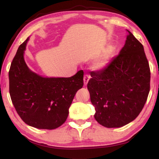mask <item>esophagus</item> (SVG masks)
Instances as JSON below:
<instances>
[{"instance_id": "1", "label": "esophagus", "mask_w": 159, "mask_h": 159, "mask_svg": "<svg viewBox=\"0 0 159 159\" xmlns=\"http://www.w3.org/2000/svg\"><path fill=\"white\" fill-rule=\"evenodd\" d=\"M90 76L89 74H85L84 76V78H83V81H84V85H87L88 81H89L90 80Z\"/></svg>"}]
</instances>
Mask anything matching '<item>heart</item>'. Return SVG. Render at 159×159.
I'll list each match as a JSON object with an SVG mask.
<instances>
[{
	"instance_id": "obj_1",
	"label": "heart",
	"mask_w": 159,
	"mask_h": 159,
	"mask_svg": "<svg viewBox=\"0 0 159 159\" xmlns=\"http://www.w3.org/2000/svg\"><path fill=\"white\" fill-rule=\"evenodd\" d=\"M111 52V48H109L100 57L96 60L95 63V67L96 69H99L104 67L108 62V58Z\"/></svg>"
}]
</instances>
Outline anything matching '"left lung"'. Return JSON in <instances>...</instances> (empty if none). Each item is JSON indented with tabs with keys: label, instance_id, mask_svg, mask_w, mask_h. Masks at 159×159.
Listing matches in <instances>:
<instances>
[{
	"label": "left lung",
	"instance_id": "1",
	"mask_svg": "<svg viewBox=\"0 0 159 159\" xmlns=\"http://www.w3.org/2000/svg\"><path fill=\"white\" fill-rule=\"evenodd\" d=\"M119 55L90 74L88 83L95 118L106 128H119L142 111L150 90V68L144 47L130 31Z\"/></svg>",
	"mask_w": 159,
	"mask_h": 159
}]
</instances>
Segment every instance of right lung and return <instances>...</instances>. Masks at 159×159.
I'll list each match as a JSON object with an SVG mask.
<instances>
[{
  "label": "right lung",
  "mask_w": 159,
  "mask_h": 159,
  "mask_svg": "<svg viewBox=\"0 0 159 159\" xmlns=\"http://www.w3.org/2000/svg\"><path fill=\"white\" fill-rule=\"evenodd\" d=\"M29 38L21 43L9 71V91L15 110L26 124L53 130L66 121L69 109L83 86V71L69 78H43L29 70L24 60Z\"/></svg>",
  "instance_id": "right-lung-1"
}]
</instances>
